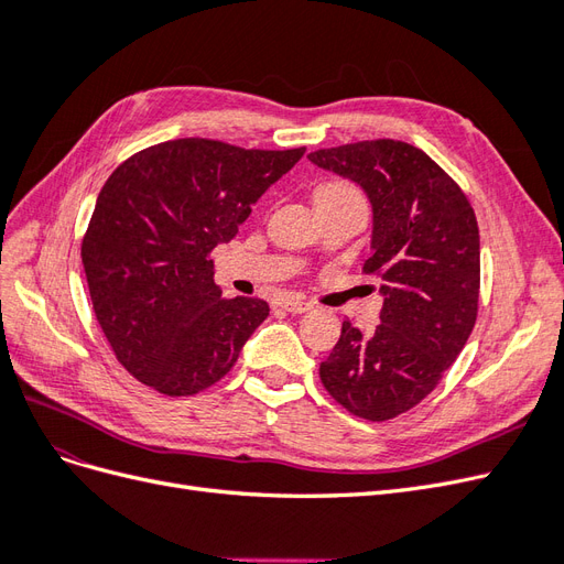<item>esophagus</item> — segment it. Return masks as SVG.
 I'll use <instances>...</instances> for the list:
<instances>
[{"instance_id":"1","label":"esophagus","mask_w":564,"mask_h":564,"mask_svg":"<svg viewBox=\"0 0 564 564\" xmlns=\"http://www.w3.org/2000/svg\"><path fill=\"white\" fill-rule=\"evenodd\" d=\"M280 305H282V308H284L286 313H292V315H299V313H305V311L313 308L311 303L299 301V299H284Z\"/></svg>"}]
</instances>
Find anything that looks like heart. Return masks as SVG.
I'll list each match as a JSON object with an SVG mask.
<instances>
[{"instance_id": "obj_1", "label": "heart", "mask_w": 564, "mask_h": 564, "mask_svg": "<svg viewBox=\"0 0 564 564\" xmlns=\"http://www.w3.org/2000/svg\"><path fill=\"white\" fill-rule=\"evenodd\" d=\"M334 193H357L352 185L348 183H340V181H329V183H322L315 195H334Z\"/></svg>"}]
</instances>
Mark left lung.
<instances>
[{
  "mask_svg": "<svg viewBox=\"0 0 564 564\" xmlns=\"http://www.w3.org/2000/svg\"><path fill=\"white\" fill-rule=\"evenodd\" d=\"M308 160L362 185L373 209L367 275L381 280V324L371 336L350 322L322 386L352 416L395 419L431 395L464 350L480 299V230L466 193L423 150L360 141Z\"/></svg>",
  "mask_w": 564,
  "mask_h": 564,
  "instance_id": "left-lung-1",
  "label": "left lung"
}]
</instances>
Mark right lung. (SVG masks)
I'll use <instances>...</instances> for the list:
<instances>
[{"label": "right lung", "mask_w": 564, "mask_h": 564, "mask_svg": "<svg viewBox=\"0 0 564 564\" xmlns=\"http://www.w3.org/2000/svg\"><path fill=\"white\" fill-rule=\"evenodd\" d=\"M303 152L176 139L135 152L100 187L82 263L100 329L133 379L187 398L235 367L270 308L220 294L212 251Z\"/></svg>", "instance_id": "add662e5"}]
</instances>
